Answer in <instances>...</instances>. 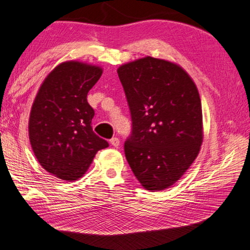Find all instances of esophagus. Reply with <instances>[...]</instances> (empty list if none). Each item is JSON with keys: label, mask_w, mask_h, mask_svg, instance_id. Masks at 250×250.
I'll list each match as a JSON object with an SVG mask.
<instances>
[{"label": "esophagus", "mask_w": 250, "mask_h": 250, "mask_svg": "<svg viewBox=\"0 0 250 250\" xmlns=\"http://www.w3.org/2000/svg\"><path fill=\"white\" fill-rule=\"evenodd\" d=\"M109 143H110V145L114 146V147H118V146H120V140H118L117 137H113L112 140L109 141Z\"/></svg>", "instance_id": "obj_1"}]
</instances>
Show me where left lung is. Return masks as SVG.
<instances>
[{"instance_id":"obj_1","label":"left lung","mask_w":250,"mask_h":250,"mask_svg":"<svg viewBox=\"0 0 250 250\" xmlns=\"http://www.w3.org/2000/svg\"><path fill=\"white\" fill-rule=\"evenodd\" d=\"M132 116L125 156L147 190H163L189 168L203 143L198 89L179 65L146 56L117 69Z\"/></svg>"}]
</instances>
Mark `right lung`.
I'll use <instances>...</instances> for the list:
<instances>
[{
	"label": "right lung",
	"mask_w": 250,
	"mask_h": 250,
	"mask_svg": "<svg viewBox=\"0 0 250 250\" xmlns=\"http://www.w3.org/2000/svg\"><path fill=\"white\" fill-rule=\"evenodd\" d=\"M103 73L96 65L68 61L46 76L33 102L28 137L35 157L64 181L81 178L108 143L93 132L89 92Z\"/></svg>",
	"instance_id": "obj_1"
}]
</instances>
